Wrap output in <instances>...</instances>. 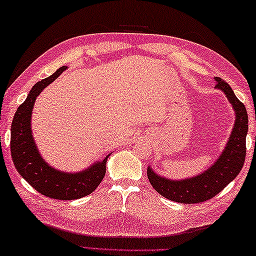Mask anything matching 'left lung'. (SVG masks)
<instances>
[{"label":"left lung","instance_id":"8db88e82","mask_svg":"<svg viewBox=\"0 0 256 256\" xmlns=\"http://www.w3.org/2000/svg\"><path fill=\"white\" fill-rule=\"evenodd\" d=\"M216 87L224 92L234 110L236 111V122L222 156L210 169L198 177L182 182L160 177L148 168V177L158 194L174 202L182 204L202 203L214 198L216 194L232 182L240 172L246 158V135L248 130V116L244 103L234 94L228 82L216 77Z\"/></svg>","mask_w":256,"mask_h":256}]
</instances>
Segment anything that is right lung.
I'll return each instance as SVG.
<instances>
[{"label":"right lung","instance_id":"add662e5","mask_svg":"<svg viewBox=\"0 0 256 256\" xmlns=\"http://www.w3.org/2000/svg\"><path fill=\"white\" fill-rule=\"evenodd\" d=\"M66 69V66H61L52 76L35 84L26 100L16 108L11 124L10 150L16 171L29 185L48 198L68 200L82 198L98 188L106 176L108 156L80 174H64L46 164L38 154L30 129L34 103L40 92Z\"/></svg>","mask_w":256,"mask_h":256}]
</instances>
